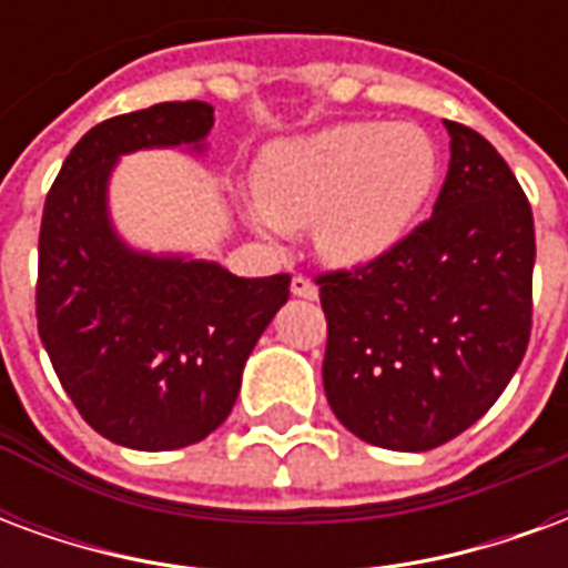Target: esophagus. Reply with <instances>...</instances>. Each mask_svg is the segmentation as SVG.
<instances>
[{
  "label": "esophagus",
  "instance_id": "1",
  "mask_svg": "<svg viewBox=\"0 0 568 568\" xmlns=\"http://www.w3.org/2000/svg\"><path fill=\"white\" fill-rule=\"evenodd\" d=\"M292 295L307 297V301H316V297H320V288H316V283H313V280H307V276H292Z\"/></svg>",
  "mask_w": 568,
  "mask_h": 568
}]
</instances>
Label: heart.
Wrapping results in <instances>:
<instances>
[{"mask_svg":"<svg viewBox=\"0 0 568 568\" xmlns=\"http://www.w3.org/2000/svg\"><path fill=\"white\" fill-rule=\"evenodd\" d=\"M438 149L426 130L346 121L271 142L255 163L252 224L264 234L313 227L334 267H365L393 252L438 185Z\"/></svg>","mask_w":568,"mask_h":568,"instance_id":"obj_1","label":"heart"}]
</instances>
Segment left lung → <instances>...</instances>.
Wrapping results in <instances>:
<instances>
[{
  "label": "left lung",
  "instance_id": "1",
  "mask_svg": "<svg viewBox=\"0 0 568 568\" xmlns=\"http://www.w3.org/2000/svg\"><path fill=\"white\" fill-rule=\"evenodd\" d=\"M450 170L432 219L358 271L322 273L334 417L374 447L423 453L487 414L532 328L536 227L511 166L444 121Z\"/></svg>",
  "mask_w": 568,
  "mask_h": 568
}]
</instances>
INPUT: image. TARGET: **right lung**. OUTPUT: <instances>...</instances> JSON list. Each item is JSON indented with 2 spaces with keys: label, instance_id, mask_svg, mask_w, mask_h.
Wrapping results in <instances>:
<instances>
[{
  "label": "right lung",
  "instance_id": "right-lung-1",
  "mask_svg": "<svg viewBox=\"0 0 568 568\" xmlns=\"http://www.w3.org/2000/svg\"><path fill=\"white\" fill-rule=\"evenodd\" d=\"M210 103L109 118L69 151L39 234L36 316L57 377L103 438L179 450L222 426L288 273L236 276L219 261L133 248L112 224L109 179L142 149L203 151Z\"/></svg>",
  "mask_w": 568,
  "mask_h": 568
}]
</instances>
